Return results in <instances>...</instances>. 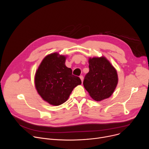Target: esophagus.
I'll return each instance as SVG.
<instances>
[{"label": "esophagus", "instance_id": "esophagus-1", "mask_svg": "<svg viewBox=\"0 0 149 149\" xmlns=\"http://www.w3.org/2000/svg\"><path fill=\"white\" fill-rule=\"evenodd\" d=\"M79 78H80V79H81V81H82V82H83V79H84L83 76H82V75H80V76H79Z\"/></svg>", "mask_w": 149, "mask_h": 149}]
</instances>
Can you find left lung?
<instances>
[{
	"mask_svg": "<svg viewBox=\"0 0 149 149\" xmlns=\"http://www.w3.org/2000/svg\"><path fill=\"white\" fill-rule=\"evenodd\" d=\"M90 71L84 80V87L97 101L109 98L117 86L116 70L104 56L89 58Z\"/></svg>",
	"mask_w": 149,
	"mask_h": 149,
	"instance_id": "8db88e82",
	"label": "left lung"
}]
</instances>
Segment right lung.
I'll return each instance as SVG.
<instances>
[{"mask_svg": "<svg viewBox=\"0 0 149 149\" xmlns=\"http://www.w3.org/2000/svg\"><path fill=\"white\" fill-rule=\"evenodd\" d=\"M67 56L54 52L42 61L35 75L36 90L45 101L58 106L64 103L73 89L81 84L80 78L72 75L65 65Z\"/></svg>", "mask_w": 149, "mask_h": 149, "instance_id": "add662e5", "label": "right lung"}]
</instances>
